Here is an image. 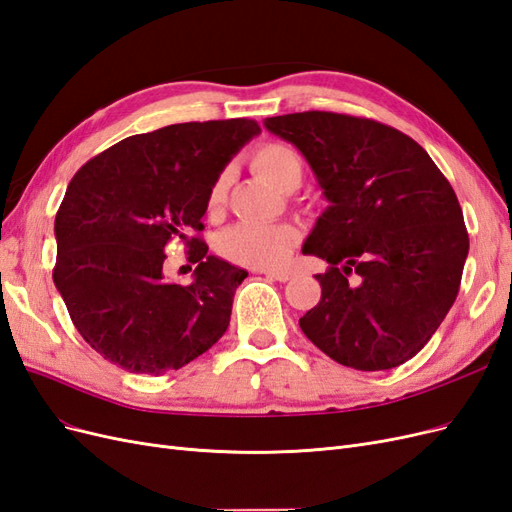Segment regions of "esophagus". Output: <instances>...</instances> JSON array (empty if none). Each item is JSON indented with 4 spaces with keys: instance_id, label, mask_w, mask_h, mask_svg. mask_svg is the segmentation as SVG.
<instances>
[{
    "instance_id": "34e87169",
    "label": "esophagus",
    "mask_w": 512,
    "mask_h": 512,
    "mask_svg": "<svg viewBox=\"0 0 512 512\" xmlns=\"http://www.w3.org/2000/svg\"><path fill=\"white\" fill-rule=\"evenodd\" d=\"M265 275L273 282H288L290 280L288 271H265Z\"/></svg>"
}]
</instances>
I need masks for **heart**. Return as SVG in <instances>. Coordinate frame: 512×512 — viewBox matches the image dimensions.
Returning <instances> with one entry per match:
<instances>
[{
	"label": "heart",
	"instance_id": "1",
	"mask_svg": "<svg viewBox=\"0 0 512 512\" xmlns=\"http://www.w3.org/2000/svg\"><path fill=\"white\" fill-rule=\"evenodd\" d=\"M250 166L258 177L275 185L277 190H297L303 179V160L297 151L284 143H265L254 153ZM226 200V175L213 181L207 196V211L220 213ZM297 230L292 226H260L237 224L220 237V254L250 269H277L282 267L297 245Z\"/></svg>",
	"mask_w": 512,
	"mask_h": 512
}]
</instances>
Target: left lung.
Listing matches in <instances>:
<instances>
[{
    "label": "left lung",
    "mask_w": 512,
    "mask_h": 512,
    "mask_svg": "<svg viewBox=\"0 0 512 512\" xmlns=\"http://www.w3.org/2000/svg\"><path fill=\"white\" fill-rule=\"evenodd\" d=\"M265 128L303 153L329 200L303 243L329 269L301 331L352 369L406 363L453 307L470 250L451 183L421 145L374 119L307 111Z\"/></svg>",
    "instance_id": "left-lung-1"
}]
</instances>
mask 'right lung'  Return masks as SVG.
Returning a JSON list of instances; mask_svg holds the SVG:
<instances>
[{
	"label": "right lung",
	"mask_w": 512,
	"mask_h": 512,
	"mask_svg": "<svg viewBox=\"0 0 512 512\" xmlns=\"http://www.w3.org/2000/svg\"><path fill=\"white\" fill-rule=\"evenodd\" d=\"M260 134L254 119L175 123L91 158L55 218L53 282L76 331L130 374L162 376L226 333L247 271L209 256L207 196L232 156ZM181 238L197 265L188 287L163 280V247Z\"/></svg>",
	"instance_id": "1"
}]
</instances>
